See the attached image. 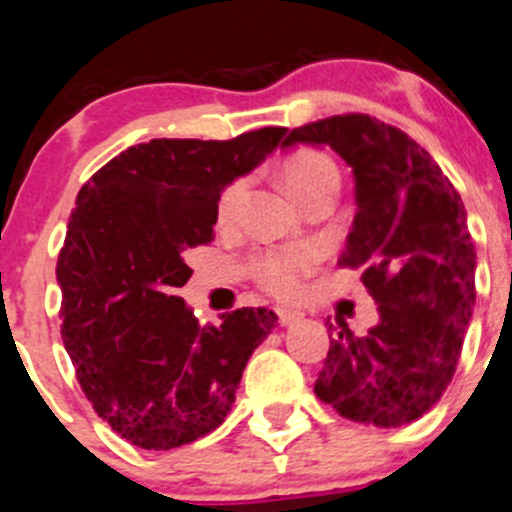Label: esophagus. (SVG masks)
<instances>
[{
    "label": "esophagus",
    "instance_id": "obj_1",
    "mask_svg": "<svg viewBox=\"0 0 512 512\" xmlns=\"http://www.w3.org/2000/svg\"><path fill=\"white\" fill-rule=\"evenodd\" d=\"M274 314H277L279 326H292V324H297V321L304 319V314L297 309H274Z\"/></svg>",
    "mask_w": 512,
    "mask_h": 512
}]
</instances>
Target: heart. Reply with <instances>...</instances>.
<instances>
[{"label": "heart", "instance_id": "1", "mask_svg": "<svg viewBox=\"0 0 512 512\" xmlns=\"http://www.w3.org/2000/svg\"><path fill=\"white\" fill-rule=\"evenodd\" d=\"M284 181L289 191L299 198L301 203L324 188H336L341 184L336 161L328 157L321 149L301 147L289 154L282 164ZM247 191V179H235L223 188L218 198V220L220 223H233L238 215L242 198ZM319 262V250L314 245H292L282 250H267L255 257L252 272H255L257 284L274 297H294L301 289V282L314 272Z\"/></svg>", "mask_w": 512, "mask_h": 512}]
</instances>
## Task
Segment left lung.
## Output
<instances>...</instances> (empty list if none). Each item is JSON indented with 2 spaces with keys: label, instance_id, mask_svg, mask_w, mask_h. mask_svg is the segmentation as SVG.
I'll list each match as a JSON object with an SVG mask.
<instances>
[{
  "label": "left lung",
  "instance_id": "obj_1",
  "mask_svg": "<svg viewBox=\"0 0 512 512\" xmlns=\"http://www.w3.org/2000/svg\"><path fill=\"white\" fill-rule=\"evenodd\" d=\"M328 144L353 166L355 213L338 267L363 270L380 324L346 321L314 392L341 417L400 427L432 410L454 378L476 304V247L464 201L427 149L378 117L348 112L292 129L282 147Z\"/></svg>",
  "mask_w": 512,
  "mask_h": 512
}]
</instances>
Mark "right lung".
Returning a JSON list of instances; mask_svg holds the SVG:
<instances>
[{
  "instance_id": "1",
  "label": "right lung",
  "mask_w": 512,
  "mask_h": 512,
  "mask_svg": "<svg viewBox=\"0 0 512 512\" xmlns=\"http://www.w3.org/2000/svg\"><path fill=\"white\" fill-rule=\"evenodd\" d=\"M287 127L233 139H152L107 161L80 188L58 255L61 336L98 417L139 449L206 437L228 417L247 358L274 311L203 326L176 297L208 245L223 186L255 169Z\"/></svg>"
}]
</instances>
